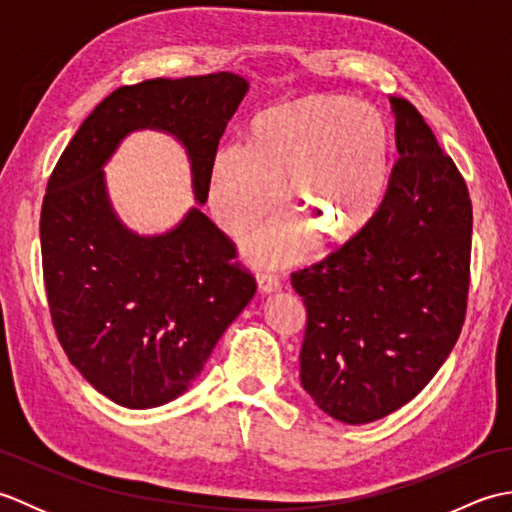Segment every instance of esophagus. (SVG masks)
<instances>
[{"instance_id":"obj_1","label":"esophagus","mask_w":512,"mask_h":512,"mask_svg":"<svg viewBox=\"0 0 512 512\" xmlns=\"http://www.w3.org/2000/svg\"><path fill=\"white\" fill-rule=\"evenodd\" d=\"M257 286L262 295H270V292H277L281 288V279L270 270H264V273L257 275Z\"/></svg>"}]
</instances>
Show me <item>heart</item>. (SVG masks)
<instances>
[{
    "label": "heart",
    "instance_id": "obj_1",
    "mask_svg": "<svg viewBox=\"0 0 512 512\" xmlns=\"http://www.w3.org/2000/svg\"><path fill=\"white\" fill-rule=\"evenodd\" d=\"M389 127L372 105L345 96H306L264 112L244 145H224L211 167L209 200L228 233L242 235L284 200L292 213L248 239L259 262H290L310 231L339 242L378 209L387 182Z\"/></svg>",
    "mask_w": 512,
    "mask_h": 512
}]
</instances>
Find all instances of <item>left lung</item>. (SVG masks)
<instances>
[{
  "mask_svg": "<svg viewBox=\"0 0 512 512\" xmlns=\"http://www.w3.org/2000/svg\"><path fill=\"white\" fill-rule=\"evenodd\" d=\"M389 103L398 160L383 202L341 248L292 273L308 312L301 385L345 424L420 394L458 341L469 297V189L416 107Z\"/></svg>",
  "mask_w": 512,
  "mask_h": 512,
  "instance_id": "left-lung-1",
  "label": "left lung"
}]
</instances>
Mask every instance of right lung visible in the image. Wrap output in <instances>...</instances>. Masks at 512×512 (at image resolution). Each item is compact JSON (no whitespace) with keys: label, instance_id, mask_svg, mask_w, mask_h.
Masks as SVG:
<instances>
[{"label":"right lung","instance_id":"right-lung-1","mask_svg":"<svg viewBox=\"0 0 512 512\" xmlns=\"http://www.w3.org/2000/svg\"><path fill=\"white\" fill-rule=\"evenodd\" d=\"M248 92L233 72L125 85L65 147L41 206V262L54 332L88 383L129 409L189 389L257 284L198 206L165 235H138L107 198L103 165L136 129L178 138L198 204L224 129Z\"/></svg>","mask_w":512,"mask_h":512}]
</instances>
